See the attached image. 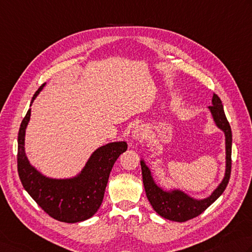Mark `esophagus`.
<instances>
[{"label": "esophagus", "mask_w": 252, "mask_h": 252, "mask_svg": "<svg viewBox=\"0 0 252 252\" xmlns=\"http://www.w3.org/2000/svg\"><path fill=\"white\" fill-rule=\"evenodd\" d=\"M147 135V130L144 126H136L132 131V137L134 140H143Z\"/></svg>", "instance_id": "esophagus-1"}]
</instances>
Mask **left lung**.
Listing matches in <instances>:
<instances>
[{
  "label": "left lung",
  "mask_w": 252,
  "mask_h": 252,
  "mask_svg": "<svg viewBox=\"0 0 252 252\" xmlns=\"http://www.w3.org/2000/svg\"><path fill=\"white\" fill-rule=\"evenodd\" d=\"M209 110L213 117L216 126L224 132L226 153L224 178L209 196L204 199H195L180 189H164L156 184L152 174V169L146 165L145 160L141 158L143 184H144L147 199L156 213L166 220L186 221L196 218L201 213H203L212 203H214L227 187L231 169V129L227 119H226L221 100L215 94H213L212 106L209 107Z\"/></svg>",
  "instance_id": "8db88e82"
}]
</instances>
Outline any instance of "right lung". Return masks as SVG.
Returning a JSON list of instances; mask_svg holds the SVG:
<instances>
[{"instance_id": "add662e5", "label": "right lung", "mask_w": 252, "mask_h": 252, "mask_svg": "<svg viewBox=\"0 0 252 252\" xmlns=\"http://www.w3.org/2000/svg\"><path fill=\"white\" fill-rule=\"evenodd\" d=\"M46 84L34 93L31 106ZM29 109L18 132L17 168L23 187L36 203L51 218L64 223H78L91 219L100 208L110 171L122 153L126 141L110 142L93 152L82 170L68 178H52L31 164L25 150V135L31 120Z\"/></svg>"}]
</instances>
